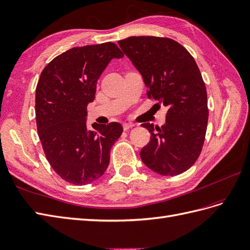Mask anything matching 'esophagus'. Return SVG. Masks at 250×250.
<instances>
[{
	"label": "esophagus",
	"instance_id": "obj_1",
	"mask_svg": "<svg viewBox=\"0 0 250 250\" xmlns=\"http://www.w3.org/2000/svg\"><path fill=\"white\" fill-rule=\"evenodd\" d=\"M135 125L134 124H132V123H125L124 124V130L125 131H127V130H130V129H132V127Z\"/></svg>",
	"mask_w": 250,
	"mask_h": 250
}]
</instances>
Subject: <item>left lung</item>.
<instances>
[{
    "label": "left lung",
    "instance_id": "1",
    "mask_svg": "<svg viewBox=\"0 0 250 250\" xmlns=\"http://www.w3.org/2000/svg\"><path fill=\"white\" fill-rule=\"evenodd\" d=\"M118 44L142 74L148 97L168 107L161 127L142 125L151 133L142 161L161 175L181 174L200 156L208 124L206 86L195 60L169 38L129 37Z\"/></svg>",
    "mask_w": 250,
    "mask_h": 250
}]
</instances>
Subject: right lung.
Segmentation results:
<instances>
[{"label": "right lung", "mask_w": 250, "mask_h": 250, "mask_svg": "<svg viewBox=\"0 0 250 250\" xmlns=\"http://www.w3.org/2000/svg\"><path fill=\"white\" fill-rule=\"evenodd\" d=\"M124 54L115 43L74 47L50 61L36 88L37 130L46 159L62 180L83 186L104 173L118 123L86 126L87 104L107 64Z\"/></svg>", "instance_id": "obj_1"}]
</instances>
